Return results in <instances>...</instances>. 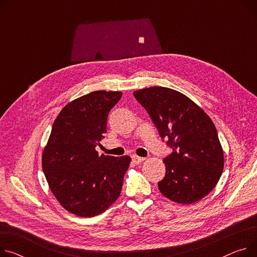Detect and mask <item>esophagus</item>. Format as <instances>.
<instances>
[{
  "instance_id": "34e87169",
  "label": "esophagus",
  "mask_w": 257,
  "mask_h": 257,
  "mask_svg": "<svg viewBox=\"0 0 257 257\" xmlns=\"http://www.w3.org/2000/svg\"><path fill=\"white\" fill-rule=\"evenodd\" d=\"M132 159H133V162H134L136 165H139V164H141L142 162L145 161L144 157H140V156H138V155H133Z\"/></svg>"
}]
</instances>
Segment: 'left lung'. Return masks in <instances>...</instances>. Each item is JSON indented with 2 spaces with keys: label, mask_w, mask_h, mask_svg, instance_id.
Returning <instances> with one entry per match:
<instances>
[{
  "label": "left lung",
  "mask_w": 257,
  "mask_h": 257,
  "mask_svg": "<svg viewBox=\"0 0 257 257\" xmlns=\"http://www.w3.org/2000/svg\"><path fill=\"white\" fill-rule=\"evenodd\" d=\"M173 152L164 159L160 191L178 204L205 197L219 181L224 157L216 127L204 110L185 94L162 86L134 92Z\"/></svg>",
  "instance_id": "8db88e82"
}]
</instances>
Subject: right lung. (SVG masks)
<instances>
[{"label": "right lung", "instance_id": "1", "mask_svg": "<svg viewBox=\"0 0 257 257\" xmlns=\"http://www.w3.org/2000/svg\"><path fill=\"white\" fill-rule=\"evenodd\" d=\"M121 95L120 91H92L67 104L53 122L42 169L58 203L77 216L101 214L120 194L131 157L98 155L95 147Z\"/></svg>", "mask_w": 257, "mask_h": 257}]
</instances>
